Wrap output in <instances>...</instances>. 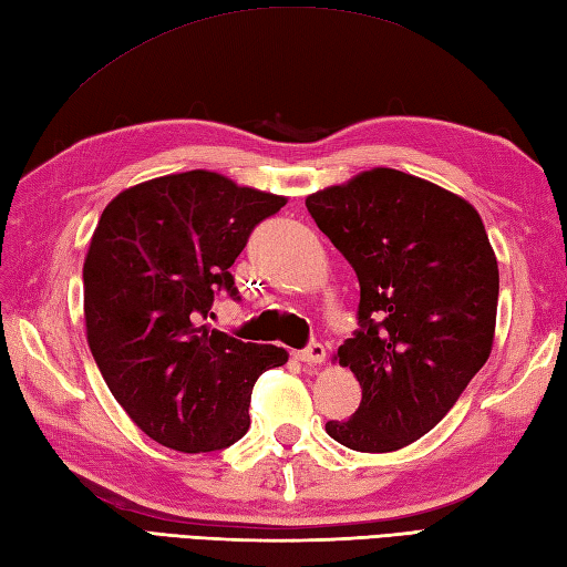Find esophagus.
Returning <instances> with one entry per match:
<instances>
[{
	"mask_svg": "<svg viewBox=\"0 0 567 567\" xmlns=\"http://www.w3.org/2000/svg\"><path fill=\"white\" fill-rule=\"evenodd\" d=\"M295 358L302 360L305 365H317V363H323V358H327V348L321 343H309L305 351H297Z\"/></svg>",
	"mask_w": 567,
	"mask_h": 567,
	"instance_id": "obj_1",
	"label": "esophagus"
}]
</instances>
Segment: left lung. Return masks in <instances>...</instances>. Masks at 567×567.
Returning a JSON list of instances; mask_svg holds the SVG:
<instances>
[{
    "mask_svg": "<svg viewBox=\"0 0 567 567\" xmlns=\"http://www.w3.org/2000/svg\"><path fill=\"white\" fill-rule=\"evenodd\" d=\"M307 209L360 282V329L336 360L363 400L327 433L363 453L404 449L489 358L499 270L483 219L463 197L392 167L319 189Z\"/></svg>",
    "mask_w": 567,
    "mask_h": 567,
    "instance_id": "8db88e82",
    "label": "left lung"
}]
</instances>
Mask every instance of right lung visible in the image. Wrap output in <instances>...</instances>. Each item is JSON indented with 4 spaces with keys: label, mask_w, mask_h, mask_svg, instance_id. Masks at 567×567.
Listing matches in <instances>:
<instances>
[{
    "label": "right lung",
    "mask_w": 567,
    "mask_h": 567,
    "mask_svg": "<svg viewBox=\"0 0 567 567\" xmlns=\"http://www.w3.org/2000/svg\"><path fill=\"white\" fill-rule=\"evenodd\" d=\"M285 202L189 171L124 189L100 216L82 268L90 351L131 421L167 449L244 439L252 384L287 363L285 348L204 323L216 292L238 297L228 268Z\"/></svg>",
    "instance_id": "1"
}]
</instances>
